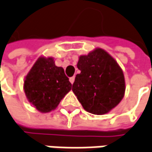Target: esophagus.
I'll use <instances>...</instances> for the list:
<instances>
[{"mask_svg":"<svg viewBox=\"0 0 152 152\" xmlns=\"http://www.w3.org/2000/svg\"><path fill=\"white\" fill-rule=\"evenodd\" d=\"M74 80H75V78H74V77H71V78L69 79V81H70V83H71V84H73Z\"/></svg>","mask_w":152,"mask_h":152,"instance_id":"1","label":"esophagus"}]
</instances>
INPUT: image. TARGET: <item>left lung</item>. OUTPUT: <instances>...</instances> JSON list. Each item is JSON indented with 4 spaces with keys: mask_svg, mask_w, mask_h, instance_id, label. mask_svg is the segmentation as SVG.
<instances>
[{
    "mask_svg": "<svg viewBox=\"0 0 152 152\" xmlns=\"http://www.w3.org/2000/svg\"><path fill=\"white\" fill-rule=\"evenodd\" d=\"M72 91L83 108L94 115H104L116 107L125 94V78L117 61L96 48L80 56ZM152 86V81H151Z\"/></svg>",
    "mask_w": 152,
    "mask_h": 152,
    "instance_id": "left-lung-1",
    "label": "left lung"
}]
</instances>
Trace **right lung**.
<instances>
[{"label": "right lung", "mask_w": 152, "mask_h": 152, "mask_svg": "<svg viewBox=\"0 0 152 152\" xmlns=\"http://www.w3.org/2000/svg\"><path fill=\"white\" fill-rule=\"evenodd\" d=\"M71 89L72 84L64 69L56 66L52 57H39L24 81L28 101L42 113L56 110Z\"/></svg>", "instance_id": "1"}]
</instances>
